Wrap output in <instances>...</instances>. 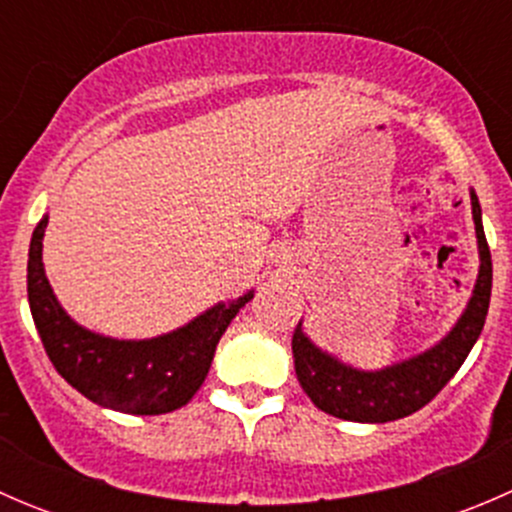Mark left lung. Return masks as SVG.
<instances>
[{
	"label": "left lung",
	"mask_w": 512,
	"mask_h": 512,
	"mask_svg": "<svg viewBox=\"0 0 512 512\" xmlns=\"http://www.w3.org/2000/svg\"><path fill=\"white\" fill-rule=\"evenodd\" d=\"M473 220H476L480 272L478 285L473 289L471 304L453 332L431 352L389 366L384 371H356L339 364L337 359L319 352L302 334V322L297 324L292 337L294 371L299 386L324 414L359 423H386L404 418L423 409L438 391L453 379L473 344L483 332L485 314L490 304L493 287V260L480 223V205L476 193L471 195Z\"/></svg>",
	"instance_id": "left-lung-1"
}]
</instances>
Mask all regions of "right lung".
I'll list each match as a JSON object with an SVG mask.
<instances>
[{
  "label": "right lung",
  "mask_w": 512,
  "mask_h": 512,
  "mask_svg": "<svg viewBox=\"0 0 512 512\" xmlns=\"http://www.w3.org/2000/svg\"><path fill=\"white\" fill-rule=\"evenodd\" d=\"M44 227L46 218L36 225L29 245L27 292L36 332L54 369L86 399L121 414H170L188 404L208 376L227 324L252 294L218 304L188 327L148 342L98 337L71 322L51 292L41 265Z\"/></svg>",
  "instance_id": "obj_1"
}]
</instances>
